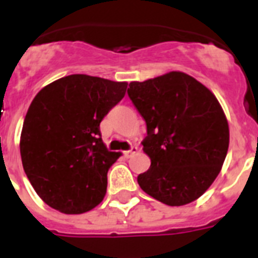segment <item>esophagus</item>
Listing matches in <instances>:
<instances>
[{"mask_svg": "<svg viewBox=\"0 0 258 258\" xmlns=\"http://www.w3.org/2000/svg\"><path fill=\"white\" fill-rule=\"evenodd\" d=\"M137 152H138V147H137V146H132V149L127 150V151H125L124 154H125V156H126V157H131L132 155L137 154Z\"/></svg>", "mask_w": 258, "mask_h": 258, "instance_id": "1", "label": "esophagus"}]
</instances>
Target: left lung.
Segmentation results:
<instances>
[{"label":"left lung","instance_id":"1","mask_svg":"<svg viewBox=\"0 0 258 258\" xmlns=\"http://www.w3.org/2000/svg\"><path fill=\"white\" fill-rule=\"evenodd\" d=\"M127 95L147 126L142 145L151 165L138 175L141 188L170 207L199 199L229 150V122L216 95L179 71L132 81Z\"/></svg>","mask_w":258,"mask_h":258}]
</instances>
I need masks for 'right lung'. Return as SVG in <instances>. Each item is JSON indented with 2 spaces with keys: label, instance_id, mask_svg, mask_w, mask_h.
<instances>
[{
  "label": "right lung",
  "instance_id": "add662e5",
  "mask_svg": "<svg viewBox=\"0 0 258 258\" xmlns=\"http://www.w3.org/2000/svg\"><path fill=\"white\" fill-rule=\"evenodd\" d=\"M127 83L70 75L37 93L23 122L20 156L38 197L66 214L103 200L107 172L121 152L108 151L99 124L124 98Z\"/></svg>",
  "mask_w": 258,
  "mask_h": 258
}]
</instances>
